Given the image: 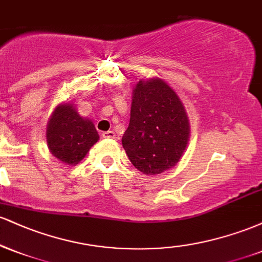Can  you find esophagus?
<instances>
[{"mask_svg": "<svg viewBox=\"0 0 262 262\" xmlns=\"http://www.w3.org/2000/svg\"><path fill=\"white\" fill-rule=\"evenodd\" d=\"M102 137L106 138V139H113V138H116V134H114V132L112 130H107L102 133Z\"/></svg>", "mask_w": 262, "mask_h": 262, "instance_id": "obj_1", "label": "esophagus"}]
</instances>
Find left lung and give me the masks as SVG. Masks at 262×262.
Returning <instances> with one entry per match:
<instances>
[{
  "label": "left lung",
  "instance_id": "8db88e82",
  "mask_svg": "<svg viewBox=\"0 0 262 262\" xmlns=\"http://www.w3.org/2000/svg\"><path fill=\"white\" fill-rule=\"evenodd\" d=\"M189 137L187 114L165 81H139L133 91L129 127L122 138L132 164L145 175L175 166Z\"/></svg>",
  "mask_w": 262,
  "mask_h": 262
}]
</instances>
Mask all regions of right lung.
I'll return each mask as SVG.
<instances>
[{
	"label": "right lung",
	"mask_w": 262,
	"mask_h": 262,
	"mask_svg": "<svg viewBox=\"0 0 262 262\" xmlns=\"http://www.w3.org/2000/svg\"><path fill=\"white\" fill-rule=\"evenodd\" d=\"M98 138L93 123L82 118L73 104L56 107L48 123V148L65 164L75 165L82 160Z\"/></svg>",
	"instance_id": "obj_1"
}]
</instances>
